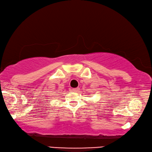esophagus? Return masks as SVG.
<instances>
[{
	"label": "esophagus",
	"mask_w": 152,
	"mask_h": 152,
	"mask_svg": "<svg viewBox=\"0 0 152 152\" xmlns=\"http://www.w3.org/2000/svg\"><path fill=\"white\" fill-rule=\"evenodd\" d=\"M78 90V88H72V91H74V92H76V91Z\"/></svg>",
	"instance_id": "34e87169"
}]
</instances>
